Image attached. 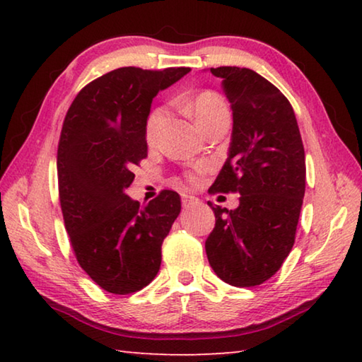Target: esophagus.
<instances>
[{
  "instance_id": "obj_1",
  "label": "esophagus",
  "mask_w": 362,
  "mask_h": 362,
  "mask_svg": "<svg viewBox=\"0 0 362 362\" xmlns=\"http://www.w3.org/2000/svg\"><path fill=\"white\" fill-rule=\"evenodd\" d=\"M196 201H198V198H194V196H192V194H182V204H183V207L192 206V204L196 203Z\"/></svg>"
}]
</instances>
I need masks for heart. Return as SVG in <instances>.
Listing matches in <instances>:
<instances>
[{"label":"heart","instance_id":"obj_1","mask_svg":"<svg viewBox=\"0 0 362 362\" xmlns=\"http://www.w3.org/2000/svg\"><path fill=\"white\" fill-rule=\"evenodd\" d=\"M164 112H166V110H164L163 107L155 108L150 112L148 118H146V122H145L146 140L155 139L159 122H161V119L164 118ZM188 112H189V115H192V118L194 119L196 124L201 127V129L206 127L214 119H217L218 116L230 115L228 107H226V103L223 102L222 97L216 93H209V90L196 94L193 99L188 102ZM189 180L196 182L198 180V177H196V174H192L189 175Z\"/></svg>","mask_w":362,"mask_h":362}]
</instances>
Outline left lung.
<instances>
[{
  "label": "left lung",
  "instance_id": "left-lung-1",
  "mask_svg": "<svg viewBox=\"0 0 362 362\" xmlns=\"http://www.w3.org/2000/svg\"><path fill=\"white\" fill-rule=\"evenodd\" d=\"M222 79L233 110L228 158L212 188L238 192L240 206L216 214L206 254L217 276L259 286L289 255L305 194V151L296 113L278 88L240 66L209 70Z\"/></svg>",
  "mask_w": 362,
  "mask_h": 362
}]
</instances>
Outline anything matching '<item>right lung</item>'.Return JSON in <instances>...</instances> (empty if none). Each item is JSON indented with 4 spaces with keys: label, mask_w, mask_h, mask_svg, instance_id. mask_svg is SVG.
Listing matches in <instances>:
<instances>
[{
    "label": "right lung",
    "mask_w": 362,
    "mask_h": 362,
    "mask_svg": "<svg viewBox=\"0 0 362 362\" xmlns=\"http://www.w3.org/2000/svg\"><path fill=\"white\" fill-rule=\"evenodd\" d=\"M188 71L122 66L86 86L66 112L57 151L65 228L79 265L112 293L137 292L155 279L163 241L180 214L175 192L140 206L126 189L132 166L146 156L153 99Z\"/></svg>",
    "instance_id": "add662e5"
}]
</instances>
